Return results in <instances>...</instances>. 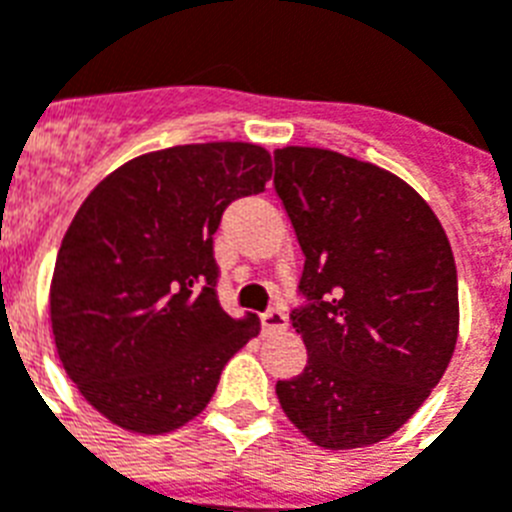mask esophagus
I'll return each mask as SVG.
<instances>
[{
    "mask_svg": "<svg viewBox=\"0 0 512 512\" xmlns=\"http://www.w3.org/2000/svg\"><path fill=\"white\" fill-rule=\"evenodd\" d=\"M261 329H264V335L282 332V329H287V316L282 314L280 308H272V311L261 314Z\"/></svg>",
    "mask_w": 512,
    "mask_h": 512,
    "instance_id": "obj_1",
    "label": "esophagus"
}]
</instances>
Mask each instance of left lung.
<instances>
[{"label": "left lung", "mask_w": 512, "mask_h": 512, "mask_svg": "<svg viewBox=\"0 0 512 512\" xmlns=\"http://www.w3.org/2000/svg\"><path fill=\"white\" fill-rule=\"evenodd\" d=\"M274 162L314 301L293 311L306 369L277 382V398L324 450L377 445L421 408L455 353L453 248L432 206L377 164L316 146H282Z\"/></svg>", "instance_id": "8db88e82"}]
</instances>
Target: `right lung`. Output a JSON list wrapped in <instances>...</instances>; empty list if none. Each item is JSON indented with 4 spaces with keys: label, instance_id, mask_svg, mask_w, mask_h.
Listing matches in <instances>:
<instances>
[{
    "label": "right lung",
    "instance_id": "right-lung-1",
    "mask_svg": "<svg viewBox=\"0 0 512 512\" xmlns=\"http://www.w3.org/2000/svg\"><path fill=\"white\" fill-rule=\"evenodd\" d=\"M269 177L259 143H188L135 156L80 204L54 264L49 319L62 369L109 424L185 426L261 332L256 314L219 306L211 243L225 206Z\"/></svg>",
    "mask_w": 512,
    "mask_h": 512
}]
</instances>
